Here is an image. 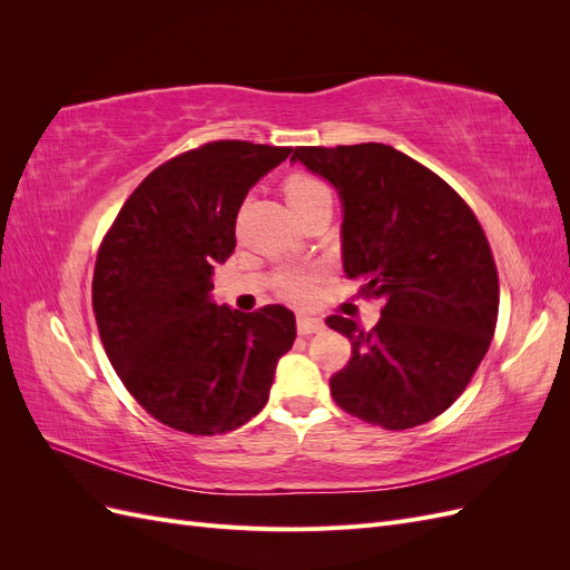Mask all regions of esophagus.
Here are the masks:
<instances>
[{"instance_id": "esophagus-1", "label": "esophagus", "mask_w": 570, "mask_h": 570, "mask_svg": "<svg viewBox=\"0 0 570 570\" xmlns=\"http://www.w3.org/2000/svg\"><path fill=\"white\" fill-rule=\"evenodd\" d=\"M323 327H325V323L321 318L297 316V331H299V335H314V333H321Z\"/></svg>"}]
</instances>
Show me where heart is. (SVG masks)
<instances>
[{"instance_id": "heart-1", "label": "heart", "mask_w": 570, "mask_h": 570, "mask_svg": "<svg viewBox=\"0 0 570 570\" xmlns=\"http://www.w3.org/2000/svg\"><path fill=\"white\" fill-rule=\"evenodd\" d=\"M321 195H327V187L312 176L297 174V176H289L285 183V197H287L289 206L304 204V202L321 197ZM314 278H316L314 271H302V268L283 271L278 275V281H275V289H278L281 297H285L287 302L304 304L308 297H312Z\"/></svg>"}]
</instances>
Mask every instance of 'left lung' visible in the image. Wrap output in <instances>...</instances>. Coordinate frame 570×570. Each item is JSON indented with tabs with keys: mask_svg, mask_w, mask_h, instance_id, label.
<instances>
[{
	"mask_svg": "<svg viewBox=\"0 0 570 570\" xmlns=\"http://www.w3.org/2000/svg\"><path fill=\"white\" fill-rule=\"evenodd\" d=\"M289 161L337 189L342 268L381 321L325 323L352 358L331 377L335 402L387 430L428 423L465 390L494 335L499 281L478 218L433 170L394 147H297Z\"/></svg>",
	"mask_w": 570,
	"mask_h": 570,
	"instance_id": "8db88e82",
	"label": "left lung"
}]
</instances>
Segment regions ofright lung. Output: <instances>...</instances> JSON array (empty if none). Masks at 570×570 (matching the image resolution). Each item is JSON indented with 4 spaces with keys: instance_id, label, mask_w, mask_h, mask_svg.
I'll list each match as a JSON object with an SVG mask.
<instances>
[{
    "instance_id": "add662e5",
    "label": "right lung",
    "mask_w": 570,
    "mask_h": 570,
    "mask_svg": "<svg viewBox=\"0 0 570 570\" xmlns=\"http://www.w3.org/2000/svg\"><path fill=\"white\" fill-rule=\"evenodd\" d=\"M289 151L220 140L180 154L137 185L99 249L92 304L111 366L154 419L183 433L254 419L295 342L289 308L243 314L212 295L239 206Z\"/></svg>"
}]
</instances>
